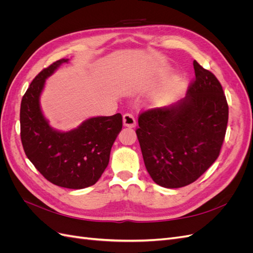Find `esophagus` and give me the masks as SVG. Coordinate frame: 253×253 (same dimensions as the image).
<instances>
[{"mask_svg": "<svg viewBox=\"0 0 253 253\" xmlns=\"http://www.w3.org/2000/svg\"><path fill=\"white\" fill-rule=\"evenodd\" d=\"M124 125L127 127H134L136 126V120L132 114L126 113L124 115Z\"/></svg>", "mask_w": 253, "mask_h": 253, "instance_id": "1", "label": "esophagus"}]
</instances>
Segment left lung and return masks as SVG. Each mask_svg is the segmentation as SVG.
Listing matches in <instances>:
<instances>
[{"mask_svg": "<svg viewBox=\"0 0 253 253\" xmlns=\"http://www.w3.org/2000/svg\"><path fill=\"white\" fill-rule=\"evenodd\" d=\"M187 96L170 106L144 111L136 129L145 168L157 185L181 188L209 169L219 155L228 103L219 81L193 61Z\"/></svg>", "mask_w": 253, "mask_h": 253, "instance_id": "1", "label": "left lung"}]
</instances>
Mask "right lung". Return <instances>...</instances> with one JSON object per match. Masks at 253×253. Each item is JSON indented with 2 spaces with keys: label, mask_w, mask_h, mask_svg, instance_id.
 <instances>
[{
  "label": "right lung",
  "mask_w": 253,
  "mask_h": 253,
  "mask_svg": "<svg viewBox=\"0 0 253 253\" xmlns=\"http://www.w3.org/2000/svg\"><path fill=\"white\" fill-rule=\"evenodd\" d=\"M68 62L60 59L30 83L20 110L21 140L27 158L51 183L67 189L95 185L110 162L111 149L122 128V116L89 118L68 132L52 128L40 106L45 80Z\"/></svg>",
  "instance_id": "add662e5"
}]
</instances>
